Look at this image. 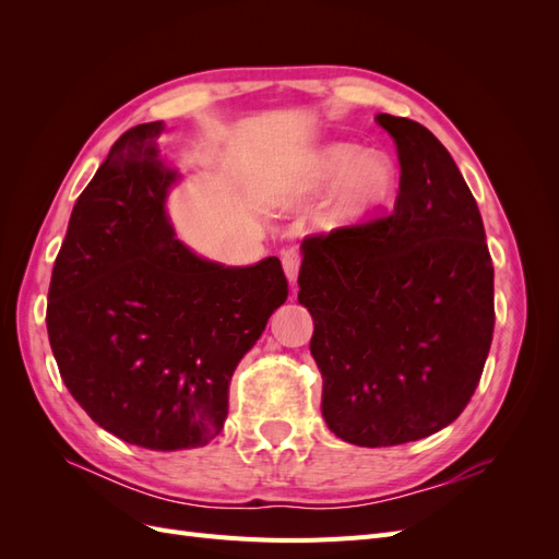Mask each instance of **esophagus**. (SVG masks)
<instances>
[{"label":"esophagus","instance_id":"obj_1","mask_svg":"<svg viewBox=\"0 0 559 559\" xmlns=\"http://www.w3.org/2000/svg\"><path fill=\"white\" fill-rule=\"evenodd\" d=\"M300 251L298 249H286L282 253V265H284V273L289 277V282H296L298 277V270H300Z\"/></svg>","mask_w":559,"mask_h":559}]
</instances>
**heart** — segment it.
Here are the masks:
<instances>
[{"instance_id": "obj_1", "label": "heart", "mask_w": 559, "mask_h": 559, "mask_svg": "<svg viewBox=\"0 0 559 559\" xmlns=\"http://www.w3.org/2000/svg\"><path fill=\"white\" fill-rule=\"evenodd\" d=\"M335 186L329 214L333 222H357L378 210L396 189L394 163L382 154H364L357 144L335 142L317 148L294 179L298 193Z\"/></svg>"}]
</instances>
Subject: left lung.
Instances as JSON below:
<instances>
[{"label": "left lung", "instance_id": "left-lung-1", "mask_svg": "<svg viewBox=\"0 0 559 559\" xmlns=\"http://www.w3.org/2000/svg\"><path fill=\"white\" fill-rule=\"evenodd\" d=\"M401 165L394 212L302 240L298 302L314 321L321 415L343 441H419L462 415L495 331V267L448 148L378 114Z\"/></svg>", "mask_w": 559, "mask_h": 559}]
</instances>
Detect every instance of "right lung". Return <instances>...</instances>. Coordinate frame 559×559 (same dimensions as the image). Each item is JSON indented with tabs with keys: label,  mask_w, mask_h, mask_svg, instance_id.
Returning a JSON list of instances; mask_svg holds the SVG:
<instances>
[{
	"label": "right lung",
	"mask_w": 559,
	"mask_h": 559,
	"mask_svg": "<svg viewBox=\"0 0 559 559\" xmlns=\"http://www.w3.org/2000/svg\"><path fill=\"white\" fill-rule=\"evenodd\" d=\"M163 123L134 126L79 195L48 286L46 326L70 394L130 445H207L228 384L289 296L280 259L224 267L175 240L165 214L177 173Z\"/></svg>",
	"instance_id": "1"
}]
</instances>
